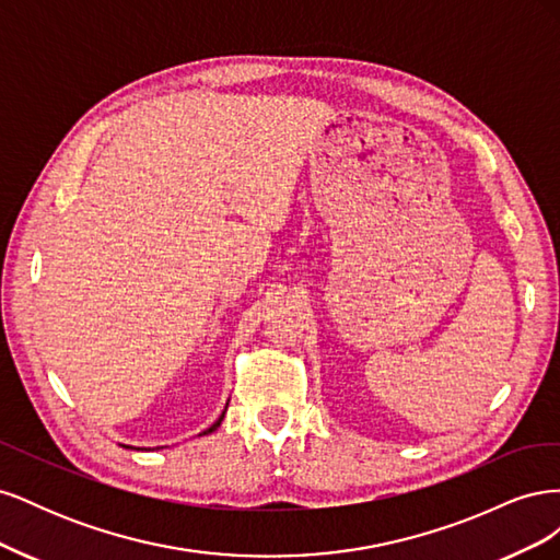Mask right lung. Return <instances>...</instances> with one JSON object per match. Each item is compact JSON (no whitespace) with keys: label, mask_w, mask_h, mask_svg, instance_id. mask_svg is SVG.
I'll return each mask as SVG.
<instances>
[{"label":"right lung","mask_w":560,"mask_h":560,"mask_svg":"<svg viewBox=\"0 0 560 560\" xmlns=\"http://www.w3.org/2000/svg\"><path fill=\"white\" fill-rule=\"evenodd\" d=\"M226 406H229V404H226ZM224 413H226V409H224V411H222V416H219V420H217V422H214V425H210V428H208V430H206V432H202V434H212V432H214V430H217V428H219V425H222V420H224ZM126 448H128V446H126Z\"/></svg>","instance_id":"obj_1"}]
</instances>
